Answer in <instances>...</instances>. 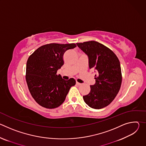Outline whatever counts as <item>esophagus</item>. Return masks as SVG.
Returning a JSON list of instances; mask_svg holds the SVG:
<instances>
[{"label": "esophagus", "instance_id": "obj_1", "mask_svg": "<svg viewBox=\"0 0 146 146\" xmlns=\"http://www.w3.org/2000/svg\"><path fill=\"white\" fill-rule=\"evenodd\" d=\"M76 84H77V85H78V86H81L82 84H81V83H80V82H76Z\"/></svg>", "mask_w": 146, "mask_h": 146}]
</instances>
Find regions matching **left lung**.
<instances>
[{"mask_svg": "<svg viewBox=\"0 0 146 146\" xmlns=\"http://www.w3.org/2000/svg\"><path fill=\"white\" fill-rule=\"evenodd\" d=\"M88 57L90 69H94L95 84L90 92L83 96L90 108L100 109L108 106L118 94L122 82L120 62L109 48L95 41L76 43Z\"/></svg>", "mask_w": 146, "mask_h": 146, "instance_id": "1", "label": "left lung"}]
</instances>
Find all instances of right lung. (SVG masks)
<instances>
[{
	"label": "right lung",
	"instance_id": "obj_1",
	"mask_svg": "<svg viewBox=\"0 0 146 146\" xmlns=\"http://www.w3.org/2000/svg\"><path fill=\"white\" fill-rule=\"evenodd\" d=\"M76 44L51 43L38 48L29 57L26 68V81L29 92L39 105L47 109L59 107L66 99L74 78L65 80L57 70L64 65L63 56Z\"/></svg>",
	"mask_w": 146,
	"mask_h": 146
}]
</instances>
